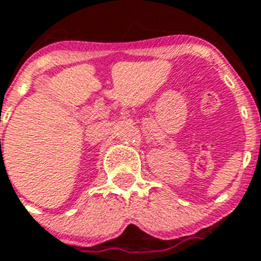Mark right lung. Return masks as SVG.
<instances>
[{
    "instance_id": "obj_1",
    "label": "right lung",
    "mask_w": 261,
    "mask_h": 261,
    "mask_svg": "<svg viewBox=\"0 0 261 261\" xmlns=\"http://www.w3.org/2000/svg\"><path fill=\"white\" fill-rule=\"evenodd\" d=\"M0 144H1V141H0Z\"/></svg>"
}]
</instances>
